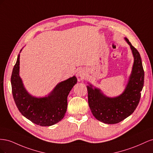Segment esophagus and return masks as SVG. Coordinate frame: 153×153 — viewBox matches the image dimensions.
<instances>
[{"label":"esophagus","instance_id":"esophagus-1","mask_svg":"<svg viewBox=\"0 0 153 153\" xmlns=\"http://www.w3.org/2000/svg\"><path fill=\"white\" fill-rule=\"evenodd\" d=\"M78 76H80L81 78H84L86 76V72L85 71L84 69H80L77 73Z\"/></svg>","mask_w":153,"mask_h":153}]
</instances>
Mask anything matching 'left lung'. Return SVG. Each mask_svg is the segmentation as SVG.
Here are the masks:
<instances>
[{
    "instance_id": "obj_1",
    "label": "left lung",
    "mask_w": 153,
    "mask_h": 153,
    "mask_svg": "<svg viewBox=\"0 0 153 153\" xmlns=\"http://www.w3.org/2000/svg\"><path fill=\"white\" fill-rule=\"evenodd\" d=\"M129 45L134 56L132 73L123 93L117 98H110L104 96L100 91L91 85L87 86L88 103L92 115L96 119L106 124H116L129 116L139 103L141 91L144 82V71L138 50Z\"/></svg>"
}]
</instances>
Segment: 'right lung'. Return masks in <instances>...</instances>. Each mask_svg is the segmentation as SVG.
I'll use <instances>...</instances> for the list:
<instances>
[{
	"instance_id": "1",
	"label": "right lung",
	"mask_w": 153,
	"mask_h": 153,
	"mask_svg": "<svg viewBox=\"0 0 153 153\" xmlns=\"http://www.w3.org/2000/svg\"><path fill=\"white\" fill-rule=\"evenodd\" d=\"M20 54L14 66L11 78L14 101L20 112L33 123L49 126L61 121L66 112L67 98L77 79L74 76L55 87L48 97L37 98L29 95L24 89L19 76Z\"/></svg>"
}]
</instances>
